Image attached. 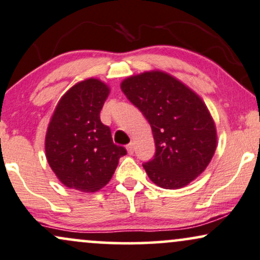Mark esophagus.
<instances>
[{
    "label": "esophagus",
    "instance_id": "esophagus-1",
    "mask_svg": "<svg viewBox=\"0 0 260 260\" xmlns=\"http://www.w3.org/2000/svg\"><path fill=\"white\" fill-rule=\"evenodd\" d=\"M126 151L129 154L134 153V143H129V145L126 146Z\"/></svg>",
    "mask_w": 260,
    "mask_h": 260
}]
</instances>
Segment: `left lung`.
Returning <instances> with one entry per match:
<instances>
[{
    "label": "left lung",
    "instance_id": "1",
    "mask_svg": "<svg viewBox=\"0 0 260 260\" xmlns=\"http://www.w3.org/2000/svg\"><path fill=\"white\" fill-rule=\"evenodd\" d=\"M120 88L151 125L155 154L143 164L151 181L167 190L187 186L212 160L218 145L206 103L175 76L149 70L124 79Z\"/></svg>",
    "mask_w": 260,
    "mask_h": 260
}]
</instances>
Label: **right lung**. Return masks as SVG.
Instances as JSON below:
<instances>
[{"mask_svg": "<svg viewBox=\"0 0 260 260\" xmlns=\"http://www.w3.org/2000/svg\"><path fill=\"white\" fill-rule=\"evenodd\" d=\"M111 88L88 78L73 85L58 101L45 137L46 158L67 187L86 193L108 184L126 149L114 145L100 112Z\"/></svg>", "mask_w": 260, "mask_h": 260, "instance_id": "obj_1", "label": "right lung"}]
</instances>
